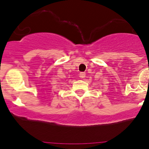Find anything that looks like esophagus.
<instances>
[{
	"label": "esophagus",
	"mask_w": 149,
	"mask_h": 149,
	"mask_svg": "<svg viewBox=\"0 0 149 149\" xmlns=\"http://www.w3.org/2000/svg\"><path fill=\"white\" fill-rule=\"evenodd\" d=\"M80 77H81V78H84L86 77V73L85 72H81L80 73Z\"/></svg>",
	"instance_id": "esophagus-1"
}]
</instances>
